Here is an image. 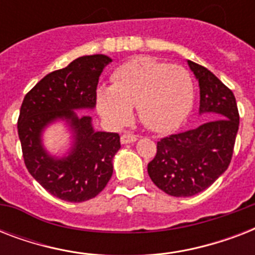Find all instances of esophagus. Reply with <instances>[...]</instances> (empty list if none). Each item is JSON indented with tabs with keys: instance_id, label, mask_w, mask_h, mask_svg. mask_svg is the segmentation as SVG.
<instances>
[{
	"instance_id": "34e87169",
	"label": "esophagus",
	"mask_w": 255,
	"mask_h": 255,
	"mask_svg": "<svg viewBox=\"0 0 255 255\" xmlns=\"http://www.w3.org/2000/svg\"><path fill=\"white\" fill-rule=\"evenodd\" d=\"M136 140H137V136L132 135V133H124L120 137V141L122 144H128V143H135Z\"/></svg>"
}]
</instances>
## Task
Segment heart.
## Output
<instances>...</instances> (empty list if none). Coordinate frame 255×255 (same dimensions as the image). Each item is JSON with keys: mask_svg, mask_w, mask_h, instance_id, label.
Returning <instances> with one entry per match:
<instances>
[{"mask_svg": "<svg viewBox=\"0 0 255 255\" xmlns=\"http://www.w3.org/2000/svg\"><path fill=\"white\" fill-rule=\"evenodd\" d=\"M111 79L112 86L98 90L96 103L100 115L116 127L129 122L136 106L145 127L157 133L169 132L181 124L193 104V82L181 66L137 57L119 66Z\"/></svg>", "mask_w": 255, "mask_h": 255, "instance_id": "heart-1", "label": "heart"}]
</instances>
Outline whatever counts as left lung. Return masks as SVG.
Returning <instances> with one entry per match:
<instances>
[{
	"mask_svg": "<svg viewBox=\"0 0 255 255\" xmlns=\"http://www.w3.org/2000/svg\"><path fill=\"white\" fill-rule=\"evenodd\" d=\"M186 62L198 81V114L206 122L157 141L155 159L148 164L153 184L173 197L200 193L228 169L240 126L233 92L204 66Z\"/></svg>",
	"mask_w": 255,
	"mask_h": 255,
	"instance_id": "8db88e82",
	"label": "left lung"
}]
</instances>
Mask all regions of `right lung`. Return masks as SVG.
Masks as SVG:
<instances>
[{
  "instance_id": "obj_1",
  "label": "right lung",
  "mask_w": 255,
  "mask_h": 255,
  "mask_svg": "<svg viewBox=\"0 0 255 255\" xmlns=\"http://www.w3.org/2000/svg\"><path fill=\"white\" fill-rule=\"evenodd\" d=\"M111 62L103 54L77 58L65 69L47 74L22 102L18 136L26 168L49 193L65 201L94 198L114 172L119 133L95 131L91 116L77 112L95 108L100 74ZM57 121L68 126L73 139L62 158L51 155L41 139L45 128Z\"/></svg>"
}]
</instances>
